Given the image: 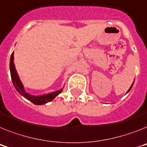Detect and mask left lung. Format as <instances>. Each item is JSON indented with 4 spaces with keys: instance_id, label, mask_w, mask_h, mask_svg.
Instances as JSON below:
<instances>
[{
    "instance_id": "8db88e82",
    "label": "left lung",
    "mask_w": 147,
    "mask_h": 147,
    "mask_svg": "<svg viewBox=\"0 0 147 147\" xmlns=\"http://www.w3.org/2000/svg\"><path fill=\"white\" fill-rule=\"evenodd\" d=\"M133 84H134V82H133V83H132V84H131V87H130V88L129 89V90H128V92H129V91H130L131 89V87H132V86H133Z\"/></svg>"
}]
</instances>
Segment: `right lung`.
Masks as SVG:
<instances>
[{
  "instance_id": "right-lung-1",
  "label": "right lung",
  "mask_w": 147,
  "mask_h": 147,
  "mask_svg": "<svg viewBox=\"0 0 147 147\" xmlns=\"http://www.w3.org/2000/svg\"><path fill=\"white\" fill-rule=\"evenodd\" d=\"M13 55H14V53L13 52V54L11 55L10 63H9V69H10L11 78H12V81H13L15 88L16 89V90L22 95V96H24V98L30 101L34 104L40 105H44L47 103V102L52 101L57 95H59L60 92H62L63 88L57 91H55V92L48 93V94L41 95V96H33V95L28 93L25 91V90H24V86L22 84V81H21L20 78H19L18 76L14 62H13V60H14V56Z\"/></svg>"
}]
</instances>
